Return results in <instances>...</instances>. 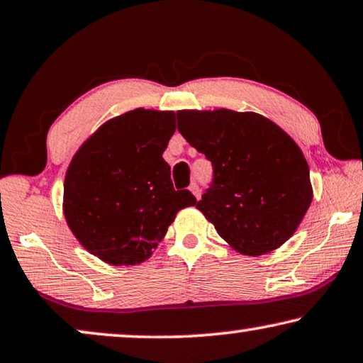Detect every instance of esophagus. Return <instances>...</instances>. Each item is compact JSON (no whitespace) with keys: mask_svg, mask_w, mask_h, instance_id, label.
<instances>
[{"mask_svg":"<svg viewBox=\"0 0 363 363\" xmlns=\"http://www.w3.org/2000/svg\"><path fill=\"white\" fill-rule=\"evenodd\" d=\"M190 191L194 194V198H196V199H199V196H201V190H199L198 183H191V185H190Z\"/></svg>","mask_w":363,"mask_h":363,"instance_id":"1","label":"esophagus"}]
</instances>
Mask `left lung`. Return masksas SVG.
<instances>
[{
  "mask_svg": "<svg viewBox=\"0 0 363 363\" xmlns=\"http://www.w3.org/2000/svg\"><path fill=\"white\" fill-rule=\"evenodd\" d=\"M178 130L206 155L214 178L196 208L242 255L283 245L313 201L309 167L298 144L262 114L182 109Z\"/></svg>",
  "mask_w": 363,
  "mask_h": 363,
  "instance_id": "8db88e82",
  "label": "left lung"
}]
</instances>
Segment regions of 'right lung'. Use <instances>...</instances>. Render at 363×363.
Instances as JSON below:
<instances>
[{"instance_id":"add662e5","label":"right lung","mask_w":363,"mask_h":363,"mask_svg":"<svg viewBox=\"0 0 363 363\" xmlns=\"http://www.w3.org/2000/svg\"><path fill=\"white\" fill-rule=\"evenodd\" d=\"M175 113L138 108L94 130L68 165L64 216L78 242L109 265H138L152 255L183 208L164 150Z\"/></svg>"}]
</instances>
